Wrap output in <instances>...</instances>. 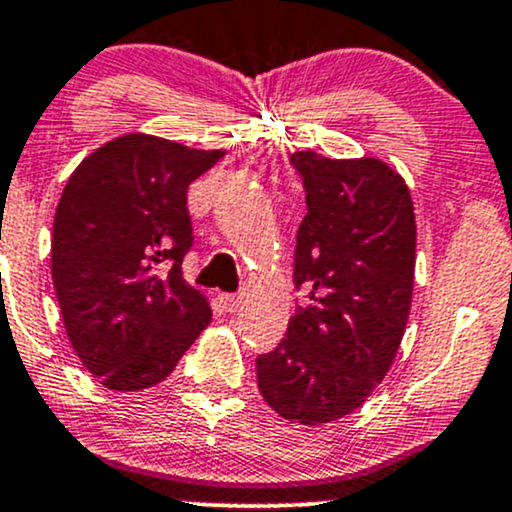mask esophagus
<instances>
[{
	"instance_id": "obj_1",
	"label": "esophagus",
	"mask_w": 512,
	"mask_h": 512,
	"mask_svg": "<svg viewBox=\"0 0 512 512\" xmlns=\"http://www.w3.org/2000/svg\"><path fill=\"white\" fill-rule=\"evenodd\" d=\"M218 301H221V306L226 308L228 313H233V311H238L240 301H243V299H240V296H235V294H221V296H218Z\"/></svg>"
}]
</instances>
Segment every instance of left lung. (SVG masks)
<instances>
[{"label":"left lung","instance_id":"left-lung-1","mask_svg":"<svg viewBox=\"0 0 512 512\" xmlns=\"http://www.w3.org/2000/svg\"><path fill=\"white\" fill-rule=\"evenodd\" d=\"M308 213L296 235V289L308 291L277 350L257 357V386L291 423L357 411L389 374L411 313L415 213L406 179L379 157L291 155Z\"/></svg>","mask_w":512,"mask_h":512}]
</instances>
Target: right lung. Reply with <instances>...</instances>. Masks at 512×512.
Segmentation results:
<instances>
[{"label": "right lung", "mask_w": 512, "mask_h": 512, "mask_svg": "<svg viewBox=\"0 0 512 512\" xmlns=\"http://www.w3.org/2000/svg\"><path fill=\"white\" fill-rule=\"evenodd\" d=\"M223 155L126 133L67 179L50 272L67 340L106 389L157 386L209 328V299L182 277L192 247L187 189Z\"/></svg>", "instance_id": "add662e5"}]
</instances>
